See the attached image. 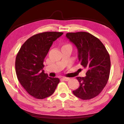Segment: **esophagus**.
Wrapping results in <instances>:
<instances>
[{"instance_id":"34e87169","label":"esophagus","mask_w":124,"mask_h":124,"mask_svg":"<svg viewBox=\"0 0 124 124\" xmlns=\"http://www.w3.org/2000/svg\"><path fill=\"white\" fill-rule=\"evenodd\" d=\"M62 79L64 80V81H68L69 80V78H67V77H63Z\"/></svg>"}]
</instances>
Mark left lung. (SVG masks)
Masks as SVG:
<instances>
[{
    "mask_svg": "<svg viewBox=\"0 0 124 124\" xmlns=\"http://www.w3.org/2000/svg\"><path fill=\"white\" fill-rule=\"evenodd\" d=\"M66 37L77 47L79 61L87 70L85 77L76 78L80 86L73 93L84 100L93 99L101 93L109 79V54L102 42L88 32L67 33Z\"/></svg>",
    "mask_w": 124,
    "mask_h": 124,
    "instance_id": "obj_1",
    "label": "left lung"
}]
</instances>
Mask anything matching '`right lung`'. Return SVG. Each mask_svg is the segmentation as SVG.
I'll use <instances>...</instances> for the list:
<instances>
[{
	"label": "right lung",
	"instance_id": "add662e5",
	"mask_svg": "<svg viewBox=\"0 0 124 124\" xmlns=\"http://www.w3.org/2000/svg\"><path fill=\"white\" fill-rule=\"evenodd\" d=\"M63 34L45 32L33 35L22 45L16 55L15 70L18 80L36 99H44L52 95L60 82L58 78L48 77L43 69L50 47Z\"/></svg>",
	"mask_w": 124,
	"mask_h": 124
}]
</instances>
